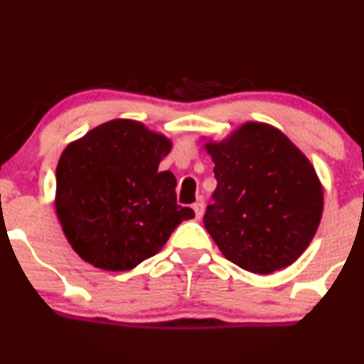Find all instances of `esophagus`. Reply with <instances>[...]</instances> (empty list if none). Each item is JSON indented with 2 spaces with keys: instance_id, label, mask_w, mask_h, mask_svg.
<instances>
[{
  "instance_id": "1",
  "label": "esophagus",
  "mask_w": 364,
  "mask_h": 364,
  "mask_svg": "<svg viewBox=\"0 0 364 364\" xmlns=\"http://www.w3.org/2000/svg\"><path fill=\"white\" fill-rule=\"evenodd\" d=\"M193 210H195L196 218H201V215H203V210H205L203 201H196V203H193Z\"/></svg>"
}]
</instances>
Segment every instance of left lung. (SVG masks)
Wrapping results in <instances>:
<instances>
[{"mask_svg": "<svg viewBox=\"0 0 364 364\" xmlns=\"http://www.w3.org/2000/svg\"><path fill=\"white\" fill-rule=\"evenodd\" d=\"M205 149L217 190L203 224L227 259L269 274L295 262L321 224L323 191L314 166L290 139L247 122Z\"/></svg>", "mask_w": 364, "mask_h": 364, "instance_id": "8db88e82", "label": "left lung"}]
</instances>
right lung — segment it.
Returning <instances> with one entry per match:
<instances>
[{
	"instance_id": "1",
	"label": "right lung",
	"mask_w": 364,
	"mask_h": 364,
	"mask_svg": "<svg viewBox=\"0 0 364 364\" xmlns=\"http://www.w3.org/2000/svg\"><path fill=\"white\" fill-rule=\"evenodd\" d=\"M171 140L117 118L64 149L55 169V212L82 261L129 271L164 247L195 212L176 203V178L159 171Z\"/></svg>"
}]
</instances>
